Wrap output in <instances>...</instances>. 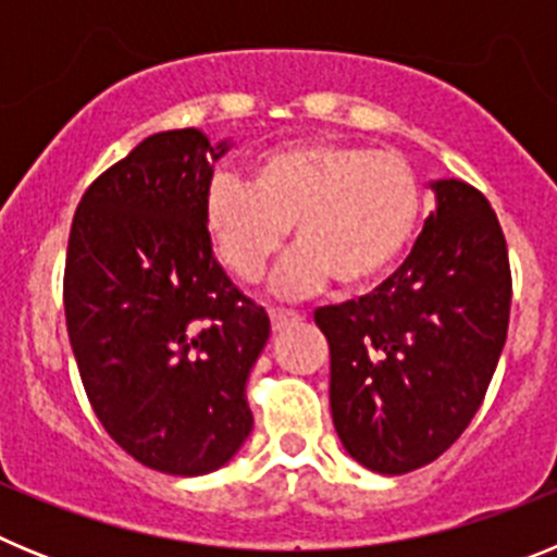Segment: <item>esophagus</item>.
Masks as SVG:
<instances>
[{
    "label": "esophagus",
    "mask_w": 557,
    "mask_h": 557,
    "mask_svg": "<svg viewBox=\"0 0 557 557\" xmlns=\"http://www.w3.org/2000/svg\"><path fill=\"white\" fill-rule=\"evenodd\" d=\"M298 321H301V314H295V312H284V309H273V312H270L273 332H284V329L295 326Z\"/></svg>",
    "instance_id": "esophagus-1"
}]
</instances>
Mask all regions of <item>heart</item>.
Here are the masks:
<instances>
[{"mask_svg":"<svg viewBox=\"0 0 557 557\" xmlns=\"http://www.w3.org/2000/svg\"><path fill=\"white\" fill-rule=\"evenodd\" d=\"M424 220V184L401 152L332 139L270 147L250 184L218 175L203 191V225L223 268L259 282L295 228L301 248L275 273L282 298L368 289L405 262Z\"/></svg>","mask_w":557,"mask_h":557,"instance_id":"b5f03b06","label":"heart"}]
</instances>
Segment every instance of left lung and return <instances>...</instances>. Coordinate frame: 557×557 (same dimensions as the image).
<instances>
[{
    "mask_svg": "<svg viewBox=\"0 0 557 557\" xmlns=\"http://www.w3.org/2000/svg\"><path fill=\"white\" fill-rule=\"evenodd\" d=\"M435 211L371 295L314 312L339 444L376 474L421 469L480 410L508 337V245L482 191L432 181Z\"/></svg>",
    "mask_w": 557,
    "mask_h": 557,
    "instance_id": "left-lung-1",
    "label": "left lung"
}]
</instances>
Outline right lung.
Instances as JSON below:
<instances>
[{
	"label": "right lung",
	"instance_id": "right-lung-1",
	"mask_svg": "<svg viewBox=\"0 0 557 557\" xmlns=\"http://www.w3.org/2000/svg\"><path fill=\"white\" fill-rule=\"evenodd\" d=\"M231 139L152 133L88 186L63 278L69 343L108 435L147 469H223L253 430L245 398L270 318L214 259L211 166Z\"/></svg>",
	"mask_w": 557,
	"mask_h": 557
}]
</instances>
